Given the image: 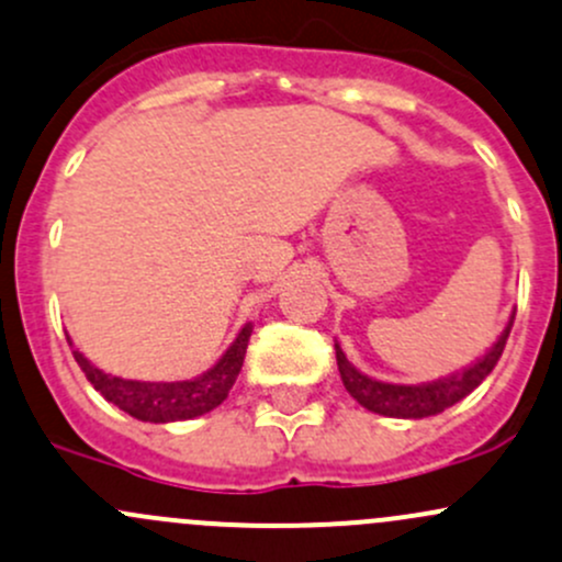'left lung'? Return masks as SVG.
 I'll return each mask as SVG.
<instances>
[{
  "mask_svg": "<svg viewBox=\"0 0 562 562\" xmlns=\"http://www.w3.org/2000/svg\"><path fill=\"white\" fill-rule=\"evenodd\" d=\"M512 323H515V317H512L509 326L504 328V334L498 336V341L490 347L487 356H482L474 366H469V369L460 371V374L447 376V380L428 382V385H390V382L371 380V376L360 374L356 366L347 360L339 345H336V363H339V374L347 393L369 412H376V415L385 417H401V420H417V417L441 415V412L458 404L460 398H465L471 390L480 387L484 376L495 369L498 358L504 356Z\"/></svg>",
  "mask_w": 562,
  "mask_h": 562,
  "instance_id": "8db88e82",
  "label": "left lung"
}]
</instances>
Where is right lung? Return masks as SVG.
<instances>
[{"label": "right lung", "mask_w": 562, "mask_h": 562, "mask_svg": "<svg viewBox=\"0 0 562 562\" xmlns=\"http://www.w3.org/2000/svg\"><path fill=\"white\" fill-rule=\"evenodd\" d=\"M252 326H245L234 345L228 347L226 356L217 360L210 371H204L196 380L182 382H137V380H121V376H110L99 371L97 366L88 363L78 350H72L75 360L91 382L110 404L123 409L126 415L137 417L142 423H175V420H191V417L206 415L215 406L226 401L228 390L234 387L236 376H239L241 363H245L247 341H250ZM72 345V341H69Z\"/></svg>", "instance_id": "1"}]
</instances>
